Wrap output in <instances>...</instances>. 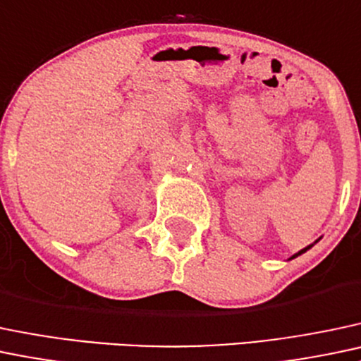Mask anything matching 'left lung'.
Listing matches in <instances>:
<instances>
[{"instance_id": "obj_1", "label": "left lung", "mask_w": 361, "mask_h": 361, "mask_svg": "<svg viewBox=\"0 0 361 361\" xmlns=\"http://www.w3.org/2000/svg\"><path fill=\"white\" fill-rule=\"evenodd\" d=\"M311 247H313V244H311V245H308V247H305V249H301V250H299V252H295V254H294V256H292V257H290V259H294V257H298V256H301V254H302V252H306V250H308V249H311Z\"/></svg>"}]
</instances>
